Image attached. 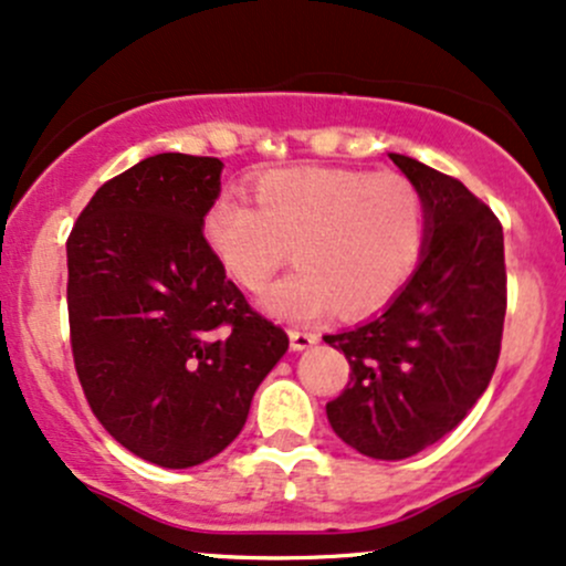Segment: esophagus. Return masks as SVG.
Masks as SVG:
<instances>
[{"label": "esophagus", "instance_id": "esophagus-1", "mask_svg": "<svg viewBox=\"0 0 566 566\" xmlns=\"http://www.w3.org/2000/svg\"><path fill=\"white\" fill-rule=\"evenodd\" d=\"M316 340H319V335L312 331H290V346H293L295 352L308 349V346H314Z\"/></svg>", "mask_w": 566, "mask_h": 566}]
</instances>
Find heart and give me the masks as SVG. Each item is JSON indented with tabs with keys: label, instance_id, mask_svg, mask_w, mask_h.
<instances>
[{
	"label": "heart",
	"instance_id": "obj_1",
	"mask_svg": "<svg viewBox=\"0 0 566 566\" xmlns=\"http://www.w3.org/2000/svg\"><path fill=\"white\" fill-rule=\"evenodd\" d=\"M254 201L220 196L203 235L228 276L258 293L293 258L297 269L265 293V312L314 322L381 312L411 282L427 244V207L411 179L357 169H282L254 179Z\"/></svg>",
	"mask_w": 566,
	"mask_h": 566
}]
</instances>
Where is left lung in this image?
I'll list each match as a JSON object with an SVG mask.
<instances>
[{
  "instance_id": "obj_1",
  "label": "left lung",
  "mask_w": 566,
  "mask_h": 566,
  "mask_svg": "<svg viewBox=\"0 0 566 566\" xmlns=\"http://www.w3.org/2000/svg\"><path fill=\"white\" fill-rule=\"evenodd\" d=\"M427 207L413 279L370 322L325 335L349 359V384L327 421L370 459L419 454L468 416L500 359L507 308L505 241L496 214L449 174L389 153Z\"/></svg>"
}]
</instances>
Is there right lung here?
Instances as JSON below:
<instances>
[{"mask_svg": "<svg viewBox=\"0 0 566 566\" xmlns=\"http://www.w3.org/2000/svg\"><path fill=\"white\" fill-rule=\"evenodd\" d=\"M220 158L160 153L104 182L66 239L74 370L93 416L160 468L233 443L290 338L247 303L203 217Z\"/></svg>", "mask_w": 566, "mask_h": 566, "instance_id": "add662e5", "label": "right lung"}]
</instances>
